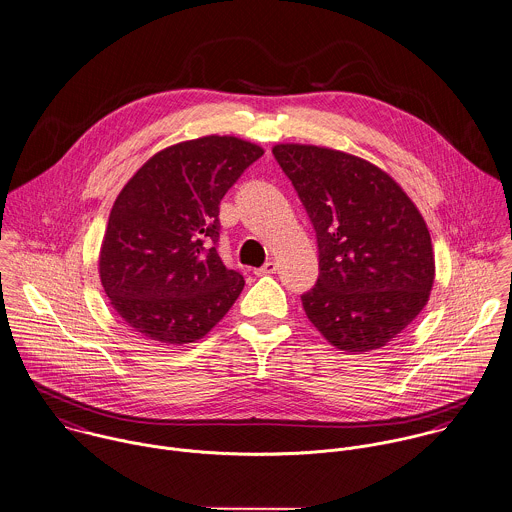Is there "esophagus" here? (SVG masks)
Here are the masks:
<instances>
[{"instance_id":"34e87169","label":"esophagus","mask_w":512,"mask_h":512,"mask_svg":"<svg viewBox=\"0 0 512 512\" xmlns=\"http://www.w3.org/2000/svg\"><path fill=\"white\" fill-rule=\"evenodd\" d=\"M277 271V263L275 261H267L263 267H259V269H255V275H271V273H275Z\"/></svg>"}]
</instances>
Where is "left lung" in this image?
<instances>
[{
	"label": "left lung",
	"instance_id": "left-lung-1",
	"mask_svg": "<svg viewBox=\"0 0 512 512\" xmlns=\"http://www.w3.org/2000/svg\"><path fill=\"white\" fill-rule=\"evenodd\" d=\"M273 155L317 233L319 279L301 295L309 321L341 351L385 347L433 289L423 215L393 177L361 157L301 143L275 145Z\"/></svg>",
	"mask_w": 512,
	"mask_h": 512
}]
</instances>
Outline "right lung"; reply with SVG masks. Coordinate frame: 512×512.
I'll use <instances>...</instances> for the list:
<instances>
[{
  "label": "right lung",
  "mask_w": 512,
  "mask_h": 512,
  "mask_svg": "<svg viewBox=\"0 0 512 512\" xmlns=\"http://www.w3.org/2000/svg\"><path fill=\"white\" fill-rule=\"evenodd\" d=\"M263 149L207 135L155 153L117 195L99 277L117 315L161 345L205 337L243 291L217 253L219 203Z\"/></svg>",
  "instance_id": "right-lung-1"
}]
</instances>
